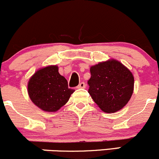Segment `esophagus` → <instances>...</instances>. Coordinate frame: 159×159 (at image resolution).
Segmentation results:
<instances>
[{
  "label": "esophagus",
  "mask_w": 159,
  "mask_h": 159,
  "mask_svg": "<svg viewBox=\"0 0 159 159\" xmlns=\"http://www.w3.org/2000/svg\"><path fill=\"white\" fill-rule=\"evenodd\" d=\"M77 89H85V83H83V82H82V83H80L79 85H78V86L76 87Z\"/></svg>",
  "instance_id": "esophagus-1"
}]
</instances>
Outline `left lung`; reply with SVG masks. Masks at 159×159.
Segmentation results:
<instances>
[{"label":"left lung","mask_w":159,"mask_h":159,"mask_svg":"<svg viewBox=\"0 0 159 159\" xmlns=\"http://www.w3.org/2000/svg\"><path fill=\"white\" fill-rule=\"evenodd\" d=\"M89 93L102 111L111 113L127 104L134 91V76L119 61L110 59L90 68Z\"/></svg>","instance_id":"left-lung-1"}]
</instances>
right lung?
I'll use <instances>...</instances> for the list:
<instances>
[{"label": "right lung", "instance_id": "right-lung-1", "mask_svg": "<svg viewBox=\"0 0 159 159\" xmlns=\"http://www.w3.org/2000/svg\"><path fill=\"white\" fill-rule=\"evenodd\" d=\"M74 90L58 73L56 65L39 69L30 78L28 92L32 102L46 112H56L68 101Z\"/></svg>", "mask_w": 159, "mask_h": 159}]
</instances>
